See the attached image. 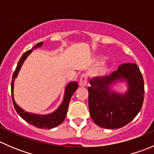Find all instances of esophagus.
<instances>
[{
	"label": "esophagus",
	"mask_w": 154,
	"mask_h": 154,
	"mask_svg": "<svg viewBox=\"0 0 154 154\" xmlns=\"http://www.w3.org/2000/svg\"><path fill=\"white\" fill-rule=\"evenodd\" d=\"M87 79H88V76L86 74H82L81 77H80V82H79V84L80 86H85L87 83Z\"/></svg>",
	"instance_id": "34e87169"
}]
</instances>
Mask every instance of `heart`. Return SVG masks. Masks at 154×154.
Masks as SVG:
<instances>
[{"label": "heart", "mask_w": 154, "mask_h": 154, "mask_svg": "<svg viewBox=\"0 0 154 154\" xmlns=\"http://www.w3.org/2000/svg\"><path fill=\"white\" fill-rule=\"evenodd\" d=\"M106 70V66H105V65H102V66H100L98 68V71L100 73H101V74H102V73L104 72Z\"/></svg>", "instance_id": "obj_1"}]
</instances>
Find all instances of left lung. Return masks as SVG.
Returning a JSON list of instances; mask_svg holds the SVG:
<instances>
[{
  "label": "left lung",
  "mask_w": 154,
  "mask_h": 154,
  "mask_svg": "<svg viewBox=\"0 0 154 154\" xmlns=\"http://www.w3.org/2000/svg\"><path fill=\"white\" fill-rule=\"evenodd\" d=\"M125 79L128 90L119 94L110 89L117 81ZM88 108L94 123L106 129L121 128L130 123L142 109L144 80L135 63H124L110 75L95 77L89 81Z\"/></svg>",
  "instance_id": "1"
}]
</instances>
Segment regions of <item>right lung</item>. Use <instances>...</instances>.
Returning a JSON list of instances; mask_svg holds the SVG:
<instances>
[{
	"mask_svg": "<svg viewBox=\"0 0 154 154\" xmlns=\"http://www.w3.org/2000/svg\"><path fill=\"white\" fill-rule=\"evenodd\" d=\"M42 42L38 43L35 46L32 48V49L35 48H38L42 46ZM32 51V50H29V51H26L22 57H21L20 60L18 61L17 67L15 68V71L13 73L12 79V83H11V93H12V101H13V105L15 107V110L18 112V114L24 119L25 122L29 123V125H33L34 127H36L37 128H45V129H52L54 127H57L60 125H61L63 122V121L66 119V114H67L68 105H69L70 100L74 94V91L77 90L78 88V85L76 82H71V83H68L66 87V90H65V95L64 98H63V103L60 104L59 108L54 112L53 113L49 115H45V116H40V115L32 114V113H28L27 112L24 111L21 108H20L14 100L13 96V88H14V80L16 78L17 75L18 74L20 68L22 66L24 60L27 59V56L30 54Z\"/></svg>",
	"mask_w": 154,
	"mask_h": 154,
	"instance_id": "right-lung-1",
	"label": "right lung"
}]
</instances>
